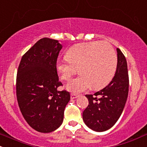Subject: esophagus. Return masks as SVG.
Here are the masks:
<instances>
[{"instance_id":"esophagus-1","label":"esophagus","mask_w":147,"mask_h":147,"mask_svg":"<svg viewBox=\"0 0 147 147\" xmlns=\"http://www.w3.org/2000/svg\"><path fill=\"white\" fill-rule=\"evenodd\" d=\"M78 97V95L76 94V93H71V99H75Z\"/></svg>"}]
</instances>
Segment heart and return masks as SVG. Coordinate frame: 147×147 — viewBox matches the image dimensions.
<instances>
[{"label":"heart","instance_id":"heart-1","mask_svg":"<svg viewBox=\"0 0 147 147\" xmlns=\"http://www.w3.org/2000/svg\"><path fill=\"white\" fill-rule=\"evenodd\" d=\"M66 58L58 61L57 69L63 81L70 80L78 69L81 75L66 86L74 93L84 91L90 86L93 89L103 88L111 81L117 69L115 51L105 42L78 44L67 51Z\"/></svg>","mask_w":147,"mask_h":147}]
</instances>
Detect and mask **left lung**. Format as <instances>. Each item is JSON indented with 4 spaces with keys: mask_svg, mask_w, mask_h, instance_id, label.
Here are the masks:
<instances>
[{
    "mask_svg": "<svg viewBox=\"0 0 147 147\" xmlns=\"http://www.w3.org/2000/svg\"><path fill=\"white\" fill-rule=\"evenodd\" d=\"M117 52V70L110 84L93 95H86L88 105L83 112V119L90 129L96 131H106L116 123L128 96L127 63L119 48Z\"/></svg>",
    "mask_w": 147,
    "mask_h": 147,
    "instance_id": "1",
    "label": "left lung"
}]
</instances>
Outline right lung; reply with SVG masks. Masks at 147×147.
Wrapping results in <instances>:
<instances>
[{
	"instance_id": "add662e5",
	"label": "right lung",
	"mask_w": 147,
	"mask_h": 147,
	"mask_svg": "<svg viewBox=\"0 0 147 147\" xmlns=\"http://www.w3.org/2000/svg\"><path fill=\"white\" fill-rule=\"evenodd\" d=\"M62 45L45 37L24 54L16 77V96L26 122L36 131L49 133L59 127L63 120L70 93L59 91L57 61Z\"/></svg>"
}]
</instances>
